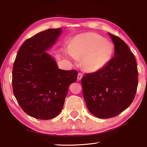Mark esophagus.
Wrapping results in <instances>:
<instances>
[{"mask_svg":"<svg viewBox=\"0 0 147 147\" xmlns=\"http://www.w3.org/2000/svg\"><path fill=\"white\" fill-rule=\"evenodd\" d=\"M82 77H83V74L81 73H79L78 74V77H77V78L78 80H80L82 78Z\"/></svg>","mask_w":147,"mask_h":147,"instance_id":"obj_1","label":"esophagus"}]
</instances>
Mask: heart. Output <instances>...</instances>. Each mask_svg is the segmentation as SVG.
I'll return each instance as SVG.
<instances>
[{"mask_svg":"<svg viewBox=\"0 0 147 147\" xmlns=\"http://www.w3.org/2000/svg\"><path fill=\"white\" fill-rule=\"evenodd\" d=\"M63 52L68 59H81L82 68L86 72H95L109 63L114 46L98 34L86 33L73 38Z\"/></svg>","mask_w":147,"mask_h":147,"instance_id":"b5f03b06","label":"heart"}]
</instances>
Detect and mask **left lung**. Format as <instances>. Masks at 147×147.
Returning <instances> with one entry per match:
<instances>
[{"instance_id": "1", "label": "left lung", "mask_w": 147, "mask_h": 147, "mask_svg": "<svg viewBox=\"0 0 147 147\" xmlns=\"http://www.w3.org/2000/svg\"><path fill=\"white\" fill-rule=\"evenodd\" d=\"M115 56L103 68L82 78L88 110L99 118L117 116L128 108L136 94L138 70L135 56L122 39L109 33Z\"/></svg>"}]
</instances>
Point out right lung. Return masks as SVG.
I'll return each mask as SVG.
<instances>
[{"label": "right lung", "mask_w": 147, "mask_h": 147, "mask_svg": "<svg viewBox=\"0 0 147 147\" xmlns=\"http://www.w3.org/2000/svg\"><path fill=\"white\" fill-rule=\"evenodd\" d=\"M61 32V28L49 29L26 40L13 64V94L24 112L35 118L50 119L57 116L69 85L77 81L76 70L59 69L47 53Z\"/></svg>", "instance_id": "obj_1"}]
</instances>
